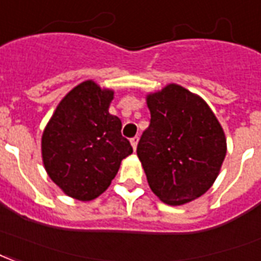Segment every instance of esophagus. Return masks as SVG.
<instances>
[{
    "instance_id": "esophagus-1",
    "label": "esophagus",
    "mask_w": 261,
    "mask_h": 261,
    "mask_svg": "<svg viewBox=\"0 0 261 261\" xmlns=\"http://www.w3.org/2000/svg\"><path fill=\"white\" fill-rule=\"evenodd\" d=\"M138 140H140V138H138V137H133V138H131L130 140V142H131V146H133V149L136 150L137 149V145H138Z\"/></svg>"
}]
</instances>
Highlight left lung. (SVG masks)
I'll use <instances>...</instances> for the list:
<instances>
[{
	"mask_svg": "<svg viewBox=\"0 0 261 261\" xmlns=\"http://www.w3.org/2000/svg\"><path fill=\"white\" fill-rule=\"evenodd\" d=\"M150 124L137 146L152 192L171 206L199 198L227 153L223 127L206 102L178 84L146 96Z\"/></svg>",
	"mask_w": 261,
	"mask_h": 261,
	"instance_id": "1",
	"label": "left lung"
}]
</instances>
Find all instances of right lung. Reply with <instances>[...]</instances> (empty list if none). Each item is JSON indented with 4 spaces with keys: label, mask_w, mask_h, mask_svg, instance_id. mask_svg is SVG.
<instances>
[{
    "label": "right lung",
    "mask_w": 261,
    "mask_h": 261,
    "mask_svg": "<svg viewBox=\"0 0 261 261\" xmlns=\"http://www.w3.org/2000/svg\"><path fill=\"white\" fill-rule=\"evenodd\" d=\"M113 91L87 80L59 102L41 138L44 167L67 196L92 200L108 190L133 153L121 121L109 113Z\"/></svg>",
    "instance_id": "add662e5"
}]
</instances>
